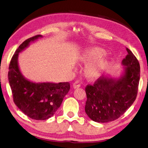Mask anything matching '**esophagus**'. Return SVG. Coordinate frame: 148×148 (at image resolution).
<instances>
[{"label":"esophagus","mask_w":148,"mask_h":148,"mask_svg":"<svg viewBox=\"0 0 148 148\" xmlns=\"http://www.w3.org/2000/svg\"><path fill=\"white\" fill-rule=\"evenodd\" d=\"M81 85V83H80V81L79 80H77L75 82L74 84H73V86L74 88H79Z\"/></svg>","instance_id":"1"}]
</instances>
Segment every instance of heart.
<instances>
[{"mask_svg":"<svg viewBox=\"0 0 148 148\" xmlns=\"http://www.w3.org/2000/svg\"><path fill=\"white\" fill-rule=\"evenodd\" d=\"M106 55V51L100 48H92L85 50L79 58L80 62L87 65L85 68V77L89 80H94L100 76L109 65V62L101 58Z\"/></svg>","mask_w":148,"mask_h":148,"instance_id":"obj_1","label":"heart"}]
</instances>
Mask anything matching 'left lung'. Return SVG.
I'll return each mask as SVG.
<instances>
[{
    "instance_id": "obj_1",
    "label": "left lung",
    "mask_w": 148,
    "mask_h": 148,
    "mask_svg": "<svg viewBox=\"0 0 148 148\" xmlns=\"http://www.w3.org/2000/svg\"><path fill=\"white\" fill-rule=\"evenodd\" d=\"M127 55L122 60L123 77L114 79L100 77L93 85L85 87V110L93 121L105 123L119 118L134 103L138 95L140 65L138 59L126 48Z\"/></svg>"
}]
</instances>
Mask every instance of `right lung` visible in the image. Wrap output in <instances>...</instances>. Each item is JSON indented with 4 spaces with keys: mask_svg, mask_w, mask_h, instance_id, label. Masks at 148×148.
I'll return each mask as SVG.
<instances>
[{
    "mask_svg": "<svg viewBox=\"0 0 148 148\" xmlns=\"http://www.w3.org/2000/svg\"><path fill=\"white\" fill-rule=\"evenodd\" d=\"M39 37L42 36L38 34L26 39L16 49L9 64L8 79L14 103L27 117L42 121L55 114L69 92L70 85L69 82L36 84L26 80L21 73L17 64L19 53Z\"/></svg>",
    "mask_w": 148,
    "mask_h": 148,
    "instance_id": "obj_1",
    "label": "right lung"
}]
</instances>
